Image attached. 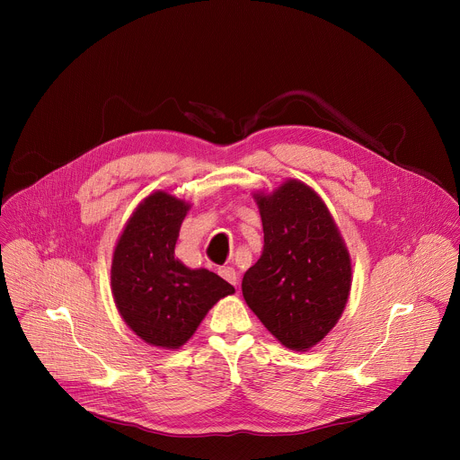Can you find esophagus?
Masks as SVG:
<instances>
[{"mask_svg":"<svg viewBox=\"0 0 460 460\" xmlns=\"http://www.w3.org/2000/svg\"><path fill=\"white\" fill-rule=\"evenodd\" d=\"M218 275H220L224 280H227L229 284H233V286H236V284H238V273H236V271H234V268H231V266H224V268H220Z\"/></svg>","mask_w":460,"mask_h":460,"instance_id":"1","label":"esophagus"}]
</instances>
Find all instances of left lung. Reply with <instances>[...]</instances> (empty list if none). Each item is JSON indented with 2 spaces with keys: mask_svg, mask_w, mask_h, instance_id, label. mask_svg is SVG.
<instances>
[{
  "mask_svg": "<svg viewBox=\"0 0 460 460\" xmlns=\"http://www.w3.org/2000/svg\"><path fill=\"white\" fill-rule=\"evenodd\" d=\"M264 251L242 280L251 311L282 346L307 351L339 322L351 289V258L320 196L300 180L254 192Z\"/></svg>",
  "mask_w": 460,
  "mask_h": 460,
  "instance_id": "1",
  "label": "left lung"
}]
</instances>
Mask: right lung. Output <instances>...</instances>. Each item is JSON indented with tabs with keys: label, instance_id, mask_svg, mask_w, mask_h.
<instances>
[{
	"label": "right lung",
	"instance_id": "add662e5",
	"mask_svg": "<svg viewBox=\"0 0 460 460\" xmlns=\"http://www.w3.org/2000/svg\"><path fill=\"white\" fill-rule=\"evenodd\" d=\"M190 204L156 190L127 220L112 254L114 304L144 342L181 348L208 311L234 288L209 270H189L174 256Z\"/></svg>",
	"mask_w": 460,
	"mask_h": 460
}]
</instances>
